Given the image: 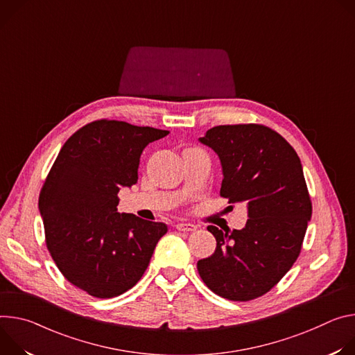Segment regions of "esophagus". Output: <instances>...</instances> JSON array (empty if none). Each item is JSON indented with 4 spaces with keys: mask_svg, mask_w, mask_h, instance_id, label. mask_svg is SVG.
I'll use <instances>...</instances> for the list:
<instances>
[{
    "mask_svg": "<svg viewBox=\"0 0 355 355\" xmlns=\"http://www.w3.org/2000/svg\"><path fill=\"white\" fill-rule=\"evenodd\" d=\"M196 227L194 224H190V223H179L176 224V230L178 231H183V232H189V231H196Z\"/></svg>",
    "mask_w": 355,
    "mask_h": 355,
    "instance_id": "obj_1",
    "label": "esophagus"
}]
</instances>
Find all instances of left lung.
<instances>
[{
    "label": "left lung",
    "mask_w": 355,
    "mask_h": 355,
    "mask_svg": "<svg viewBox=\"0 0 355 355\" xmlns=\"http://www.w3.org/2000/svg\"><path fill=\"white\" fill-rule=\"evenodd\" d=\"M200 142L221 161L220 196L245 203L250 218L231 232L209 225L217 247L198 270L216 295L248 302L277 285L300 254L311 217L302 164L291 144L262 124L217 125Z\"/></svg>",
    "instance_id": "8db88e82"
}]
</instances>
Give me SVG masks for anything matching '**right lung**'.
I'll use <instances>...</instances> for the list:
<instances>
[{"mask_svg": "<svg viewBox=\"0 0 355 355\" xmlns=\"http://www.w3.org/2000/svg\"><path fill=\"white\" fill-rule=\"evenodd\" d=\"M169 131L97 120L62 146L39 193L45 243L63 277L90 296H120L142 278L165 223L116 211L144 148Z\"/></svg>", "mask_w": 355, "mask_h": 355, "instance_id": "1", "label": "right lung"}]
</instances>
